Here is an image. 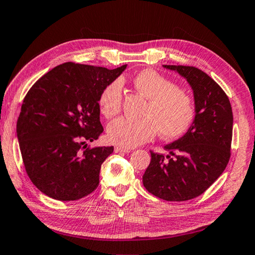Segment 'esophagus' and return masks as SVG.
<instances>
[{
    "label": "esophagus",
    "mask_w": 255,
    "mask_h": 255,
    "mask_svg": "<svg viewBox=\"0 0 255 255\" xmlns=\"http://www.w3.org/2000/svg\"><path fill=\"white\" fill-rule=\"evenodd\" d=\"M129 152H131L130 149H128V148H123V147H115V153H129Z\"/></svg>",
    "instance_id": "34e87169"
}]
</instances>
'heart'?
<instances>
[{
  "mask_svg": "<svg viewBox=\"0 0 255 255\" xmlns=\"http://www.w3.org/2000/svg\"><path fill=\"white\" fill-rule=\"evenodd\" d=\"M138 92L148 99L145 118H119L107 129L110 143L124 148H133L149 141L157 130L165 138H179L187 132L196 119L193 99L171 80L153 70H144L133 77ZM103 117L114 118L122 110L123 83L112 81L105 86L98 100Z\"/></svg>",
  "mask_w": 255,
  "mask_h": 255,
  "instance_id": "b5f03b06",
  "label": "heart"
}]
</instances>
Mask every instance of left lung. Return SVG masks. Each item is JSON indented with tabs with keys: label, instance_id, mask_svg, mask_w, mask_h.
Listing matches in <instances>:
<instances>
[{
	"label": "left lung",
	"instance_id": "obj_1",
	"mask_svg": "<svg viewBox=\"0 0 255 255\" xmlns=\"http://www.w3.org/2000/svg\"><path fill=\"white\" fill-rule=\"evenodd\" d=\"M187 80L193 92L196 119L189 130L164 146L169 155L150 152L143 175L148 192L166 201H185L204 193L231 157L233 112L226 93L199 68L163 65Z\"/></svg>",
	"mask_w": 255,
	"mask_h": 255
}]
</instances>
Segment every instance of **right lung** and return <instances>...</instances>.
I'll return each mask as SVG.
<instances>
[{
	"label": "right lung",
	"mask_w": 255,
	"mask_h": 255,
	"mask_svg": "<svg viewBox=\"0 0 255 255\" xmlns=\"http://www.w3.org/2000/svg\"><path fill=\"white\" fill-rule=\"evenodd\" d=\"M126 67L64 63L29 90L16 136L27 174L46 196L72 201L97 189L102 163L114 152V146H88L103 131L98 100Z\"/></svg>",
	"instance_id": "add662e5"
}]
</instances>
